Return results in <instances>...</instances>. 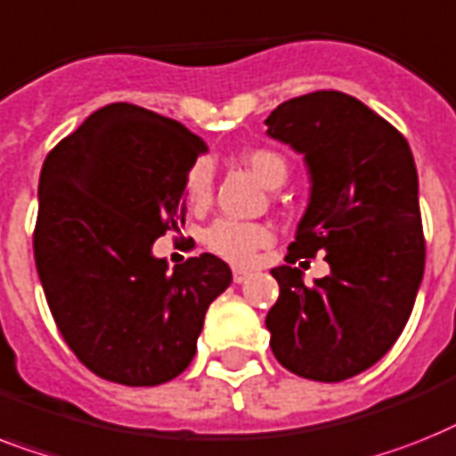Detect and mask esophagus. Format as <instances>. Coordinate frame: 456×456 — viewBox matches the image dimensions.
I'll use <instances>...</instances> for the list:
<instances>
[{"label": "esophagus", "mask_w": 456, "mask_h": 456, "mask_svg": "<svg viewBox=\"0 0 456 456\" xmlns=\"http://www.w3.org/2000/svg\"><path fill=\"white\" fill-rule=\"evenodd\" d=\"M232 273H234V283H243V281H248V276H250V272L243 269V266H234Z\"/></svg>", "instance_id": "esophagus-1"}]
</instances>
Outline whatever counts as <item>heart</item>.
Here are the masks:
<instances>
[{
    "mask_svg": "<svg viewBox=\"0 0 456 456\" xmlns=\"http://www.w3.org/2000/svg\"><path fill=\"white\" fill-rule=\"evenodd\" d=\"M243 164L253 170L255 177L260 180L265 187H281L288 177V164L286 159L276 154L272 150H253L243 157ZM184 191H187V201L196 208H201L210 201V191H213V166L210 161L201 159L187 173V183H184ZM272 240L269 229L255 222H239L229 220V217H220L213 224L206 227L203 232V243L210 253L220 255L224 260L243 265V262L253 260V255L266 246Z\"/></svg>",
    "mask_w": 456,
    "mask_h": 456,
    "instance_id": "1",
    "label": "heart"
}]
</instances>
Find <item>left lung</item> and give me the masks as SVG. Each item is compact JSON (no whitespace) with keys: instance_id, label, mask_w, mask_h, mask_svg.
Returning a JSON list of instances; mask_svg holds the SVG:
<instances>
[{"instance_id":"1","label":"left lung","mask_w":456,"mask_h":456,"mask_svg":"<svg viewBox=\"0 0 456 456\" xmlns=\"http://www.w3.org/2000/svg\"><path fill=\"white\" fill-rule=\"evenodd\" d=\"M266 135L290 144L309 170V203L272 269L279 299L266 314L276 361L316 382L375 365L401 337L424 279L419 180L408 140L361 100L316 91L266 117ZM325 252L331 273L304 286L289 265Z\"/></svg>"}]
</instances>
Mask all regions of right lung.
<instances>
[{"label": "right lung", "instance_id": "1", "mask_svg": "<svg viewBox=\"0 0 456 456\" xmlns=\"http://www.w3.org/2000/svg\"><path fill=\"white\" fill-rule=\"evenodd\" d=\"M208 147L180 121L100 107L48 151L35 262L74 356L102 379L157 387L187 370L210 302L232 283L210 253L168 272L151 246L184 222V183Z\"/></svg>", "mask_w": 456, "mask_h": 456}]
</instances>
